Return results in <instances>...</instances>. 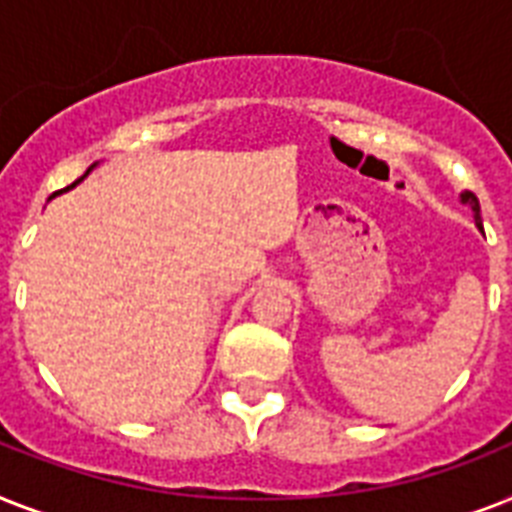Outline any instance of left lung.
<instances>
[{
  "label": "left lung",
  "instance_id": "obj_1",
  "mask_svg": "<svg viewBox=\"0 0 512 512\" xmlns=\"http://www.w3.org/2000/svg\"><path fill=\"white\" fill-rule=\"evenodd\" d=\"M462 204H468L473 209V215H476V225H481V207H478V199L473 191H465L462 193Z\"/></svg>",
  "mask_w": 512,
  "mask_h": 512
}]
</instances>
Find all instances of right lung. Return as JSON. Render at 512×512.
Instances as JSON below:
<instances>
[{"mask_svg":"<svg viewBox=\"0 0 512 512\" xmlns=\"http://www.w3.org/2000/svg\"><path fill=\"white\" fill-rule=\"evenodd\" d=\"M79 180H82V177H79ZM79 180H76V183H79ZM76 183H74V185H76ZM74 185H71V188H74Z\"/></svg>","mask_w":512,"mask_h":512,"instance_id":"right-lung-1","label":"right lung"}]
</instances>
